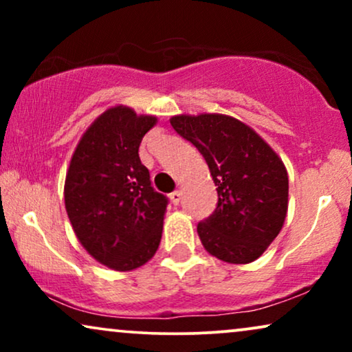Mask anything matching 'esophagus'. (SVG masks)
Returning <instances> with one entry per match:
<instances>
[{
	"label": "esophagus",
	"mask_w": 352,
	"mask_h": 352,
	"mask_svg": "<svg viewBox=\"0 0 352 352\" xmlns=\"http://www.w3.org/2000/svg\"><path fill=\"white\" fill-rule=\"evenodd\" d=\"M170 199H171V204H173V205H179V201H181V199H182V192H181V190H175V192H173V194L170 195Z\"/></svg>",
	"instance_id": "34e87169"
}]
</instances>
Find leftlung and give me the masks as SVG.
Here are the masks:
<instances>
[{"label":"left lung","instance_id":"8db88e82","mask_svg":"<svg viewBox=\"0 0 352 352\" xmlns=\"http://www.w3.org/2000/svg\"><path fill=\"white\" fill-rule=\"evenodd\" d=\"M175 131L210 168L218 205L197 226L210 254L230 264L258 259L280 232L288 208L285 165L256 131L221 113L176 115Z\"/></svg>","mask_w":352,"mask_h":352}]
</instances>
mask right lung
<instances>
[{
    "label": "right lung",
    "instance_id": "obj_1",
    "mask_svg": "<svg viewBox=\"0 0 352 352\" xmlns=\"http://www.w3.org/2000/svg\"><path fill=\"white\" fill-rule=\"evenodd\" d=\"M157 118L117 105L94 120L72 155L65 210L86 252L113 271L155 254L168 199L153 190L139 146Z\"/></svg>",
    "mask_w": 352,
    "mask_h": 352
}]
</instances>
